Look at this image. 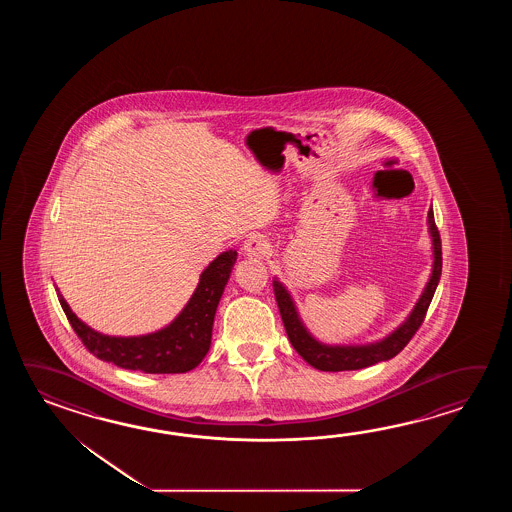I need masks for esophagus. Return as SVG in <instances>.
I'll use <instances>...</instances> for the list:
<instances>
[{"label":"esophagus","instance_id":"1","mask_svg":"<svg viewBox=\"0 0 512 512\" xmlns=\"http://www.w3.org/2000/svg\"><path fill=\"white\" fill-rule=\"evenodd\" d=\"M269 251H271V243L260 234H254L243 243V254L251 256V258H263L265 254H269Z\"/></svg>","mask_w":512,"mask_h":512}]
</instances>
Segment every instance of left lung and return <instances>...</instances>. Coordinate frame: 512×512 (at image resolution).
<instances>
[{
    "label": "left lung",
    "instance_id": "8db88e82",
    "mask_svg": "<svg viewBox=\"0 0 512 512\" xmlns=\"http://www.w3.org/2000/svg\"><path fill=\"white\" fill-rule=\"evenodd\" d=\"M428 232L432 238V254H434V263H432V274L430 280L426 282L425 291L421 298L414 305L412 313L404 320L401 326L392 331L388 337L371 342V344H360V346H331L316 340L307 327L304 326L302 318L298 315V309L294 305L293 296L287 291L278 278L272 280L274 287V296L278 302V309L282 315L283 326L287 331V337L291 340L293 348L298 351V355L311 364L313 368L320 371H349L362 370L373 366L382 360H390L403 351L404 346L412 340L415 331L421 327L425 320L428 305L434 298L437 283L441 278V267H443V258H441V238L439 230L435 227L434 210H428Z\"/></svg>",
    "mask_w": 512,
    "mask_h": 512
}]
</instances>
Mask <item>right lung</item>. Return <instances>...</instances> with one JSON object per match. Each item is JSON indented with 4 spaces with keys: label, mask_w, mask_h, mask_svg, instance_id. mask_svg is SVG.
Here are the masks:
<instances>
[{
    "label": "right lung",
    "mask_w": 512,
    "mask_h": 512,
    "mask_svg": "<svg viewBox=\"0 0 512 512\" xmlns=\"http://www.w3.org/2000/svg\"><path fill=\"white\" fill-rule=\"evenodd\" d=\"M238 252L225 251L201 272L196 291L168 326L139 337H111L84 324L58 293L67 320L97 359L142 373H186L207 357L221 294L229 282ZM58 291V289H56Z\"/></svg>",
    "instance_id": "obj_1"
}]
</instances>
